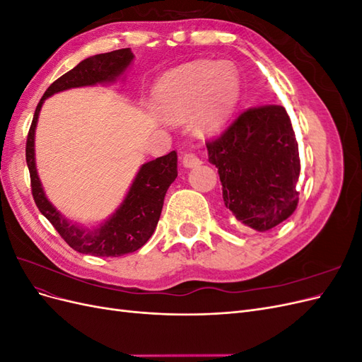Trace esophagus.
Here are the masks:
<instances>
[{"label":"esophagus","instance_id":"34e87169","mask_svg":"<svg viewBox=\"0 0 362 362\" xmlns=\"http://www.w3.org/2000/svg\"><path fill=\"white\" fill-rule=\"evenodd\" d=\"M182 164L185 168H194L199 166L201 158L194 154V152H187V154L182 156Z\"/></svg>","mask_w":362,"mask_h":362}]
</instances>
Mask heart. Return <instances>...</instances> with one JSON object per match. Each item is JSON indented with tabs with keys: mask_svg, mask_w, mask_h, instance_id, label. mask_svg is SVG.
<instances>
[{
	"mask_svg": "<svg viewBox=\"0 0 362 362\" xmlns=\"http://www.w3.org/2000/svg\"><path fill=\"white\" fill-rule=\"evenodd\" d=\"M238 95L240 80L234 68L198 60L163 76L156 89V104L170 120L196 113V128L202 134H216L228 124Z\"/></svg>",
	"mask_w": 362,
	"mask_h": 362,
	"instance_id": "heart-1",
	"label": "heart"
}]
</instances>
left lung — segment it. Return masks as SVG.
<instances>
[{"label": "left lung", "instance_id": "8db88e82", "mask_svg": "<svg viewBox=\"0 0 362 362\" xmlns=\"http://www.w3.org/2000/svg\"><path fill=\"white\" fill-rule=\"evenodd\" d=\"M205 144L222 182L225 206L238 222L266 233L294 213L300 158L282 105L249 107Z\"/></svg>", "mask_w": 362, "mask_h": 362}]
</instances>
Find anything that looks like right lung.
Returning <instances> with one entry per match:
<instances>
[{"label":"right lung","instance_id":"add662e5","mask_svg":"<svg viewBox=\"0 0 362 362\" xmlns=\"http://www.w3.org/2000/svg\"><path fill=\"white\" fill-rule=\"evenodd\" d=\"M131 60H133V52L129 48H124L98 54L76 64L74 69L54 81L43 93L28 129L25 160L30 170L33 199L39 211L56 228L64 242L74 250L86 255L122 257L140 249L148 242L156 231L169 185L178 177L177 151L144 164L117 211L101 228L95 231H84L69 223L45 198L35 164V129L40 107L48 96L71 87L113 81L125 71Z\"/></svg>","mask_w":362,"mask_h":362}]
</instances>
